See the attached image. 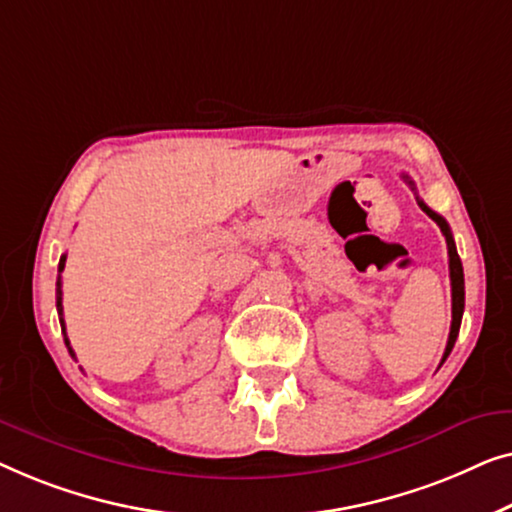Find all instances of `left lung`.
Returning <instances> with one entry per match:
<instances>
[{
  "instance_id": "obj_1",
  "label": "left lung",
  "mask_w": 512,
  "mask_h": 512,
  "mask_svg": "<svg viewBox=\"0 0 512 512\" xmlns=\"http://www.w3.org/2000/svg\"><path fill=\"white\" fill-rule=\"evenodd\" d=\"M403 178H408V176H403ZM408 185L415 190L413 181H408ZM417 204H420L422 211L427 213L429 218L434 220L438 227H441V232L445 236V243H448L450 283H452V325H450L448 345H445V352H443V362H445V359H448V355L452 352V348H455V341H457V336H459V325H462V315H464V269H462V259H459V255H457V246H455V239H452V232H450L448 222H445L436 211H431V208L424 204L420 197H417Z\"/></svg>"
}]
</instances>
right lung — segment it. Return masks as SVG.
Instances as JSON below:
<instances>
[{"mask_svg": "<svg viewBox=\"0 0 512 512\" xmlns=\"http://www.w3.org/2000/svg\"><path fill=\"white\" fill-rule=\"evenodd\" d=\"M64 262H67V255L60 257V266H57V313H60V325H62V334H64V343H67V348L71 355H74V350H71L69 345V338H67V329H64V320H62V271H64Z\"/></svg>", "mask_w": 512, "mask_h": 512, "instance_id": "add662e5", "label": "right lung"}]
</instances>
